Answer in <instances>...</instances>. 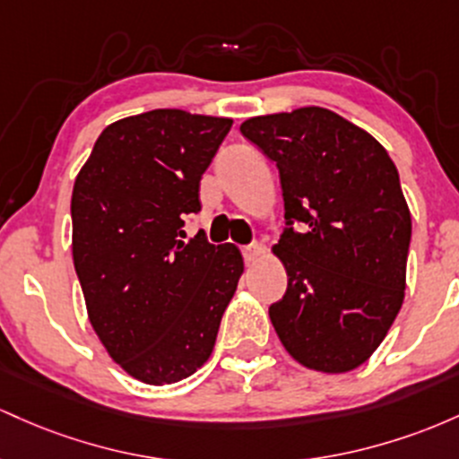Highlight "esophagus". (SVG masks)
Here are the masks:
<instances>
[{"label":"esophagus","instance_id":"esophagus-1","mask_svg":"<svg viewBox=\"0 0 459 459\" xmlns=\"http://www.w3.org/2000/svg\"><path fill=\"white\" fill-rule=\"evenodd\" d=\"M262 254H264V247L257 245V243H251V245L243 247V255H245L247 262H255Z\"/></svg>","mask_w":459,"mask_h":459}]
</instances>
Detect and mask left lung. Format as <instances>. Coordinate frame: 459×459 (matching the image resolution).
<instances>
[{"label":"left lung","instance_id":"left-lung-1","mask_svg":"<svg viewBox=\"0 0 459 459\" xmlns=\"http://www.w3.org/2000/svg\"><path fill=\"white\" fill-rule=\"evenodd\" d=\"M240 132L275 162L284 195L288 228L273 251L288 288L269 307L273 327L303 367L358 368L403 303L411 216L394 162L327 108L247 118Z\"/></svg>","mask_w":459,"mask_h":459}]
</instances>
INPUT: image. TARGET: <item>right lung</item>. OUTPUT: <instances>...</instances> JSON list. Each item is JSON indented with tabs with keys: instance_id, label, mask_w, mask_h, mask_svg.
I'll use <instances>...</instances> for the list:
<instances>
[{
	"instance_id": "right-lung-1",
	"label": "right lung",
	"mask_w": 459,
	"mask_h": 459,
	"mask_svg": "<svg viewBox=\"0 0 459 459\" xmlns=\"http://www.w3.org/2000/svg\"><path fill=\"white\" fill-rule=\"evenodd\" d=\"M230 127L231 118L175 108L121 118L75 178L74 264L91 325L118 367L149 385L182 382L208 362L243 275L234 245L182 240Z\"/></svg>"
}]
</instances>
